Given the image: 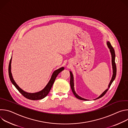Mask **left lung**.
Returning a JSON list of instances; mask_svg holds the SVG:
<instances>
[{"label":"left lung","mask_w":128,"mask_h":128,"mask_svg":"<svg viewBox=\"0 0 128 128\" xmlns=\"http://www.w3.org/2000/svg\"><path fill=\"white\" fill-rule=\"evenodd\" d=\"M107 45L108 47V48L110 50V52H111L112 54V69H113V75L112 78V80L110 82V83H109V85H108V88H107L104 92L100 96H99L98 98H97L96 99H98L99 98H101L102 97H103L105 94L107 92V90H108L109 88H110L111 84H112V82H114V80L116 76V64L115 63V58H116V54H115V52H114V50L113 48V47L111 45L110 42H107ZM70 86H71V88L72 90V91L73 93H74V95L76 96V97L78 99L82 100H84V101H87L88 100V99H86L84 98H82V97H80V96H79L75 92L74 90V76H73V74H72V72L71 71H70Z\"/></svg>","instance_id":"left-lung-1"}]
</instances>
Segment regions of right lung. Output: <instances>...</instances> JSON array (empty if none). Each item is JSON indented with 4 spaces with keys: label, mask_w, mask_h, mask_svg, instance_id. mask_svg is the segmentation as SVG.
<instances>
[{
    "label": "right lung",
    "mask_w": 128,
    "mask_h": 128,
    "mask_svg": "<svg viewBox=\"0 0 128 128\" xmlns=\"http://www.w3.org/2000/svg\"><path fill=\"white\" fill-rule=\"evenodd\" d=\"M11 62H12V58L10 59L9 66H8V74L9 77L10 78V80L12 84L16 88L19 90V92L25 98L32 100H40L43 98H44L45 97H46L48 93L54 83V80H56V78H57V76L62 71H63L64 69V67H61L56 70L54 71L51 76V78L48 82L47 85L46 86V87L42 90L38 92L35 93H29L25 92L23 90H22L19 86L17 85V84L14 82V80L13 79L12 72H11Z\"/></svg>",
    "instance_id": "right-lung-1"
}]
</instances>
